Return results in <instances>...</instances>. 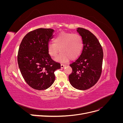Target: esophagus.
<instances>
[{"label":"esophagus","instance_id":"1","mask_svg":"<svg viewBox=\"0 0 123 123\" xmlns=\"http://www.w3.org/2000/svg\"><path fill=\"white\" fill-rule=\"evenodd\" d=\"M61 68H64L65 67H66V65H64V64H61Z\"/></svg>","mask_w":123,"mask_h":123}]
</instances>
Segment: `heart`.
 <instances>
[{
	"label": "heart",
	"mask_w": 123,
	"mask_h": 123,
	"mask_svg": "<svg viewBox=\"0 0 123 123\" xmlns=\"http://www.w3.org/2000/svg\"><path fill=\"white\" fill-rule=\"evenodd\" d=\"M54 43L48 46V53L50 57L55 58L59 51L61 52L56 58V61L64 62L69 59H75L79 56L83 48L81 36L77 33L62 32L54 38Z\"/></svg>",
	"instance_id": "heart-1"
}]
</instances>
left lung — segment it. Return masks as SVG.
<instances>
[{
  "mask_svg": "<svg viewBox=\"0 0 123 123\" xmlns=\"http://www.w3.org/2000/svg\"><path fill=\"white\" fill-rule=\"evenodd\" d=\"M83 42L82 53L70 64L72 72L69 75L70 84L79 90H85L98 82L102 72L103 51L96 37L87 29L78 28Z\"/></svg>",
  "mask_w": 123,
  "mask_h": 123,
  "instance_id": "8db88e82",
  "label": "left lung"
}]
</instances>
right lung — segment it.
<instances>
[{
	"label": "right lung",
	"mask_w": 123,
	"mask_h": 123,
	"mask_svg": "<svg viewBox=\"0 0 123 123\" xmlns=\"http://www.w3.org/2000/svg\"><path fill=\"white\" fill-rule=\"evenodd\" d=\"M54 30L39 28L29 32L22 40L17 61L24 79L30 86L38 90L50 87L55 80L54 72L61 68L48 53V46Z\"/></svg>",
	"instance_id": "add662e5"
}]
</instances>
